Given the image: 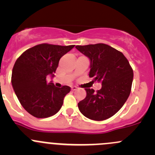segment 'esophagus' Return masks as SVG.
Wrapping results in <instances>:
<instances>
[{"mask_svg": "<svg viewBox=\"0 0 155 155\" xmlns=\"http://www.w3.org/2000/svg\"><path fill=\"white\" fill-rule=\"evenodd\" d=\"M77 88H78V87L76 86H72L71 87V90L72 91H76V90H77Z\"/></svg>", "mask_w": 155, "mask_h": 155, "instance_id": "obj_1", "label": "esophagus"}]
</instances>
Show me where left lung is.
<instances>
[{"instance_id":"obj_1","label":"left lung","mask_w":155,"mask_h":155,"mask_svg":"<svg viewBox=\"0 0 155 155\" xmlns=\"http://www.w3.org/2000/svg\"><path fill=\"white\" fill-rule=\"evenodd\" d=\"M90 60L89 77L101 82L97 92L85 88L86 97L78 104L79 111L89 119L104 121L123 107L130 94L134 72L125 56L104 43L76 46Z\"/></svg>"}]
</instances>
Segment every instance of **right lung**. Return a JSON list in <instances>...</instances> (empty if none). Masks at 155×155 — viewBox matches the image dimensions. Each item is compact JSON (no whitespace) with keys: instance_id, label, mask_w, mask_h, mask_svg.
<instances>
[{"instance_id":"1","label":"right lung","mask_w":155,"mask_h":155,"mask_svg":"<svg viewBox=\"0 0 155 155\" xmlns=\"http://www.w3.org/2000/svg\"><path fill=\"white\" fill-rule=\"evenodd\" d=\"M73 47L43 43L26 50L16 60L11 82L20 104L31 115L48 118L61 108L70 87H55L46 77H54L61 58Z\"/></svg>"}]
</instances>
